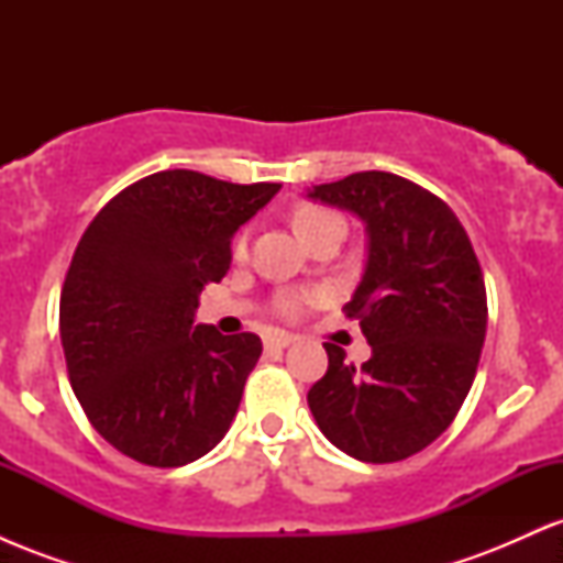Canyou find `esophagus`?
<instances>
[{
	"label": "esophagus",
	"mask_w": 563,
	"mask_h": 563,
	"mask_svg": "<svg viewBox=\"0 0 563 563\" xmlns=\"http://www.w3.org/2000/svg\"><path fill=\"white\" fill-rule=\"evenodd\" d=\"M296 341V335H290V333H273V335H267V339H264V346L267 349H286V346H290Z\"/></svg>",
	"instance_id": "34e87169"
}]
</instances>
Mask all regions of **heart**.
Returning a JSON list of instances; mask_svg holds the SVG:
<instances>
[{"mask_svg": "<svg viewBox=\"0 0 563 563\" xmlns=\"http://www.w3.org/2000/svg\"><path fill=\"white\" fill-rule=\"evenodd\" d=\"M333 217L335 214H331V211L318 209V206H303V209L296 211L294 228H296V232H299V230L314 228V224L325 222V219H333ZM243 251H245V238H241V241H238V254H243ZM309 301H314V296L288 294V296H280V301H277V309H280L283 314H288V318H296V314H299Z\"/></svg>", "mask_w": 563, "mask_h": 563, "instance_id": "1", "label": "heart"}]
</instances>
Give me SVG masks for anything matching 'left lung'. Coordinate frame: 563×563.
<instances>
[{
    "mask_svg": "<svg viewBox=\"0 0 563 563\" xmlns=\"http://www.w3.org/2000/svg\"><path fill=\"white\" fill-rule=\"evenodd\" d=\"M307 198L365 224V269L344 312L373 349L354 367L325 344L328 373L309 389V410L346 455L405 461L448 429L474 384L487 333L479 260L450 206L397 174H349Z\"/></svg>",
    "mask_w": 563,
    "mask_h": 563,
    "instance_id": "left-lung-1",
    "label": "left lung"
}]
</instances>
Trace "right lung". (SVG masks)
<instances>
[{
	"mask_svg": "<svg viewBox=\"0 0 563 563\" xmlns=\"http://www.w3.org/2000/svg\"><path fill=\"white\" fill-rule=\"evenodd\" d=\"M277 190L158 172L102 206L76 245L60 296L68 378L97 434L134 461L177 468L228 434L262 341L200 325L198 296Z\"/></svg>",
	"mask_w": 563,
	"mask_h": 563,
	"instance_id": "right-lung-1",
	"label": "right lung"
}]
</instances>
